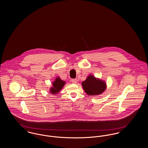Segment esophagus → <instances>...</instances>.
<instances>
[{"instance_id": "obj_1", "label": "esophagus", "mask_w": 148, "mask_h": 148, "mask_svg": "<svg viewBox=\"0 0 148 148\" xmlns=\"http://www.w3.org/2000/svg\"><path fill=\"white\" fill-rule=\"evenodd\" d=\"M71 82L73 84H76L77 82V79H71Z\"/></svg>"}]
</instances>
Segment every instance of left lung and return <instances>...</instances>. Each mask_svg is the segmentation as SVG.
I'll return each instance as SVG.
<instances>
[{
	"label": "left lung",
	"mask_w": 148,
	"mask_h": 148,
	"mask_svg": "<svg viewBox=\"0 0 148 148\" xmlns=\"http://www.w3.org/2000/svg\"><path fill=\"white\" fill-rule=\"evenodd\" d=\"M82 86L85 92L89 95H97L101 94L106 89V84L101 80H98L92 75H90L82 82Z\"/></svg>",
	"instance_id": "obj_1"
}]
</instances>
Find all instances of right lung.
Segmentation results:
<instances>
[{
  "instance_id": "obj_1",
  "label": "right lung",
  "mask_w": 148,
  "mask_h": 148,
  "mask_svg": "<svg viewBox=\"0 0 148 148\" xmlns=\"http://www.w3.org/2000/svg\"><path fill=\"white\" fill-rule=\"evenodd\" d=\"M53 88H51L50 89V92L53 94H56L59 92L60 90L63 87L65 84L64 81L62 80L60 78L58 77L56 79V81L53 83Z\"/></svg>"
}]
</instances>
